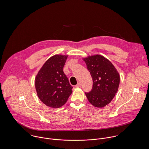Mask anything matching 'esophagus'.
Here are the masks:
<instances>
[{"mask_svg":"<svg viewBox=\"0 0 149 149\" xmlns=\"http://www.w3.org/2000/svg\"><path fill=\"white\" fill-rule=\"evenodd\" d=\"M75 86H76V88H79V87H80V86H81V84H80V83H79L77 85H75Z\"/></svg>","mask_w":149,"mask_h":149,"instance_id":"1","label":"esophagus"}]
</instances>
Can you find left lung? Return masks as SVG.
Segmentation results:
<instances>
[{
	"label": "left lung",
	"instance_id": "left-lung-1",
	"mask_svg": "<svg viewBox=\"0 0 149 149\" xmlns=\"http://www.w3.org/2000/svg\"><path fill=\"white\" fill-rule=\"evenodd\" d=\"M84 61L93 80L92 88L89 92H85L86 96L93 106H106L118 91L119 74L112 64L102 56H89Z\"/></svg>",
	"mask_w": 149,
	"mask_h": 149
}]
</instances>
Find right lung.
Masks as SVG:
<instances>
[{
  "instance_id": "right-lung-1",
  "label": "right lung",
  "mask_w": 149,
  "mask_h": 149,
  "mask_svg": "<svg viewBox=\"0 0 149 149\" xmlns=\"http://www.w3.org/2000/svg\"><path fill=\"white\" fill-rule=\"evenodd\" d=\"M68 56L55 55L48 59L35 79L37 95L47 106L60 108L67 102L72 88L63 68Z\"/></svg>"
}]
</instances>
